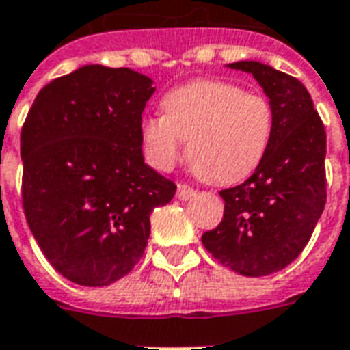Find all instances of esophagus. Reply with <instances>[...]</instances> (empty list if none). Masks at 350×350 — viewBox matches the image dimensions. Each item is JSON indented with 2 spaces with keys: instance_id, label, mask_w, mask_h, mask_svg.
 I'll return each mask as SVG.
<instances>
[{
  "instance_id": "1",
  "label": "esophagus",
  "mask_w": 350,
  "mask_h": 350,
  "mask_svg": "<svg viewBox=\"0 0 350 350\" xmlns=\"http://www.w3.org/2000/svg\"><path fill=\"white\" fill-rule=\"evenodd\" d=\"M176 197L180 198V200H189L191 197H195V189H191L189 185H185V183H180Z\"/></svg>"
}]
</instances>
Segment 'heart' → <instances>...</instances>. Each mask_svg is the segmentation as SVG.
I'll return each mask as SVG.
<instances>
[{
  "mask_svg": "<svg viewBox=\"0 0 350 350\" xmlns=\"http://www.w3.org/2000/svg\"><path fill=\"white\" fill-rule=\"evenodd\" d=\"M163 116L140 123L146 159L168 170L182 157L198 178L213 185L245 180L260 165L273 127L262 95L221 80H198L174 88L161 100Z\"/></svg>",
  "mask_w": 350,
  "mask_h": 350,
  "instance_id": "heart-1",
  "label": "heart"
}]
</instances>
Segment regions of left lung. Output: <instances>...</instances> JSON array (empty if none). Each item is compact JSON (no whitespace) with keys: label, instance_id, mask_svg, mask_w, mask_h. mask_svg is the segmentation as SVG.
<instances>
[{"label":"left lung","instance_id":"left-lung-1","mask_svg":"<svg viewBox=\"0 0 350 350\" xmlns=\"http://www.w3.org/2000/svg\"><path fill=\"white\" fill-rule=\"evenodd\" d=\"M230 69L253 75L270 99L273 127L260 165L242 185L219 193L225 213L202 243L247 278L283 270L308 245L326 204V131L311 95L286 72L260 62Z\"/></svg>","mask_w":350,"mask_h":350}]
</instances>
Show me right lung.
<instances>
[{
  "label": "right lung",
  "mask_w": 350,
  "mask_h": 350,
  "mask_svg": "<svg viewBox=\"0 0 350 350\" xmlns=\"http://www.w3.org/2000/svg\"><path fill=\"white\" fill-rule=\"evenodd\" d=\"M155 88L127 67L84 65L35 97L20 137L22 202L64 278L105 286L144 255L150 215L176 185L144 163L140 123Z\"/></svg>",
  "instance_id": "add662e5"
}]
</instances>
